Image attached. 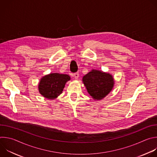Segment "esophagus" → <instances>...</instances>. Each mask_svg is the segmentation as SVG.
<instances>
[{"instance_id": "34e87169", "label": "esophagus", "mask_w": 157, "mask_h": 157, "mask_svg": "<svg viewBox=\"0 0 157 157\" xmlns=\"http://www.w3.org/2000/svg\"><path fill=\"white\" fill-rule=\"evenodd\" d=\"M73 76L75 79H78L79 78V73H75L73 74Z\"/></svg>"}]
</instances>
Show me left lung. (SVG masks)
Instances as JSON below:
<instances>
[{
    "instance_id": "1",
    "label": "left lung",
    "mask_w": 157,
    "mask_h": 157,
    "mask_svg": "<svg viewBox=\"0 0 157 157\" xmlns=\"http://www.w3.org/2000/svg\"><path fill=\"white\" fill-rule=\"evenodd\" d=\"M87 93L94 99L101 100L113 89L114 79L110 74L93 70L82 77Z\"/></svg>"
}]
</instances>
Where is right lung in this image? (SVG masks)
I'll list each match as a JSON object with an SVG mask.
<instances>
[{
  "label": "right lung",
  "mask_w": 157,
  "mask_h": 157,
  "mask_svg": "<svg viewBox=\"0 0 157 157\" xmlns=\"http://www.w3.org/2000/svg\"><path fill=\"white\" fill-rule=\"evenodd\" d=\"M70 76L57 73H50L42 77L38 84L39 93L45 98L55 99L59 96Z\"/></svg>",
  "instance_id": "1"
}]
</instances>
